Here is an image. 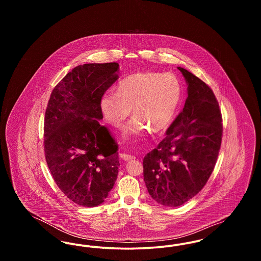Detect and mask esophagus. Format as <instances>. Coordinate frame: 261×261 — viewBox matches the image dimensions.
Returning <instances> with one entry per match:
<instances>
[{
	"label": "esophagus",
	"mask_w": 261,
	"mask_h": 261,
	"mask_svg": "<svg viewBox=\"0 0 261 261\" xmlns=\"http://www.w3.org/2000/svg\"><path fill=\"white\" fill-rule=\"evenodd\" d=\"M120 159H122L125 162H130V161H134L136 158L134 155L131 154H126V153H119Z\"/></svg>",
	"instance_id": "esophagus-1"
}]
</instances>
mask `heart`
Segmentation results:
<instances>
[{
  "instance_id": "heart-1",
  "label": "heart",
  "mask_w": 261,
  "mask_h": 261,
  "mask_svg": "<svg viewBox=\"0 0 261 261\" xmlns=\"http://www.w3.org/2000/svg\"><path fill=\"white\" fill-rule=\"evenodd\" d=\"M182 98V86L172 73L139 72L122 79L116 93L107 92L99 99L105 120L120 128L132 112L133 119L125 126L123 138L135 140L149 130L165 131L173 121Z\"/></svg>"
}]
</instances>
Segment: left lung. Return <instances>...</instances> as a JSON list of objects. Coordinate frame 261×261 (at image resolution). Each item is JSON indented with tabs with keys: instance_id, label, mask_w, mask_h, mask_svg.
Masks as SVG:
<instances>
[{
	"instance_id": "obj_1",
	"label": "left lung",
	"mask_w": 261,
	"mask_h": 261,
	"mask_svg": "<svg viewBox=\"0 0 261 261\" xmlns=\"http://www.w3.org/2000/svg\"><path fill=\"white\" fill-rule=\"evenodd\" d=\"M186 80L183 111L165 138L143 161L149 196L165 206H179L206 184L218 158L222 117L212 90L196 75L178 67Z\"/></svg>"
}]
</instances>
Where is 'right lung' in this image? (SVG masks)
Segmentation results:
<instances>
[{"label": "right lung", "instance_id": "1", "mask_svg": "<svg viewBox=\"0 0 261 261\" xmlns=\"http://www.w3.org/2000/svg\"><path fill=\"white\" fill-rule=\"evenodd\" d=\"M118 71L117 62L76 66L53 90L45 113L44 149L50 174L62 193L82 206L102 203L117 178V145L99 123V99Z\"/></svg>", "mask_w": 261, "mask_h": 261}]
</instances>
